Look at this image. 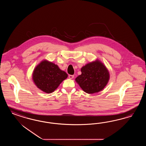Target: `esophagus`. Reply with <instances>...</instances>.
<instances>
[{
  "label": "esophagus",
  "instance_id": "obj_1",
  "mask_svg": "<svg viewBox=\"0 0 146 146\" xmlns=\"http://www.w3.org/2000/svg\"><path fill=\"white\" fill-rule=\"evenodd\" d=\"M74 76L73 75H69V78H70V79H73Z\"/></svg>",
  "mask_w": 146,
  "mask_h": 146
}]
</instances>
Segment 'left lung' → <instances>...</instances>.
<instances>
[{
	"mask_svg": "<svg viewBox=\"0 0 146 146\" xmlns=\"http://www.w3.org/2000/svg\"><path fill=\"white\" fill-rule=\"evenodd\" d=\"M81 71V74L75 79V81L84 92L89 94L102 90L109 81L108 70L98 59L84 66Z\"/></svg>",
	"mask_w": 146,
	"mask_h": 146,
	"instance_id": "1",
	"label": "left lung"
}]
</instances>
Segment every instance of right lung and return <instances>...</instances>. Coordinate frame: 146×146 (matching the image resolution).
Instances as JSON below:
<instances>
[{"label":"right lung","mask_w":146,"mask_h":146,"mask_svg":"<svg viewBox=\"0 0 146 146\" xmlns=\"http://www.w3.org/2000/svg\"><path fill=\"white\" fill-rule=\"evenodd\" d=\"M32 75L37 87L48 94L53 92L68 76L57 65L45 59L36 66Z\"/></svg>","instance_id":"add662e5"}]
</instances>
